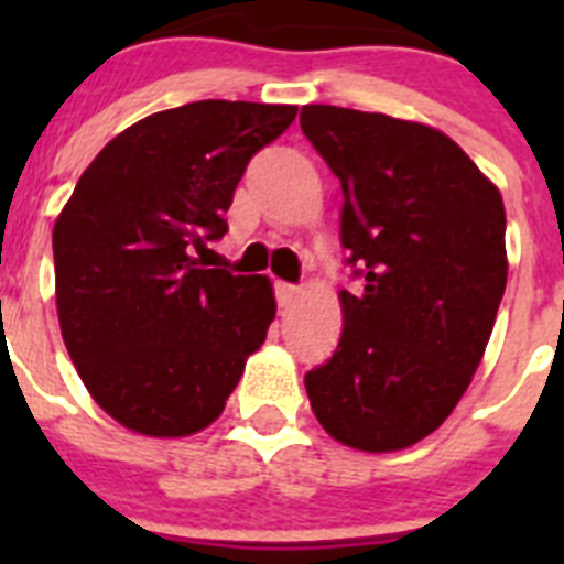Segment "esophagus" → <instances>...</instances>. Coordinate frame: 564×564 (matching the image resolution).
Returning a JSON list of instances; mask_svg holds the SVG:
<instances>
[{"label":"esophagus","instance_id":"1","mask_svg":"<svg viewBox=\"0 0 564 564\" xmlns=\"http://www.w3.org/2000/svg\"><path fill=\"white\" fill-rule=\"evenodd\" d=\"M273 291H276L279 307H288L293 299L299 296V285H291V282H276V285H273Z\"/></svg>","mask_w":564,"mask_h":564}]
</instances>
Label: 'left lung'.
Instances as JSON below:
<instances>
[{
  "instance_id": "left-lung-1",
  "label": "left lung",
  "mask_w": 564,
  "mask_h": 564,
  "mask_svg": "<svg viewBox=\"0 0 564 564\" xmlns=\"http://www.w3.org/2000/svg\"><path fill=\"white\" fill-rule=\"evenodd\" d=\"M302 132L341 181L358 279L344 330L305 376L318 423L364 452L423 441L455 410L506 293V208L452 138L381 112L311 104Z\"/></svg>"
}]
</instances>
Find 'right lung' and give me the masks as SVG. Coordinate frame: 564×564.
Instances as JSON below:
<instances>
[{"label":"right lung","mask_w":564,"mask_h":564,"mask_svg":"<svg viewBox=\"0 0 564 564\" xmlns=\"http://www.w3.org/2000/svg\"><path fill=\"white\" fill-rule=\"evenodd\" d=\"M296 118L288 104L194 101L98 152L53 228L64 344L89 395L127 430L183 437L217 421L276 316L265 276L208 268L248 161Z\"/></svg>","instance_id":"1"}]
</instances>
